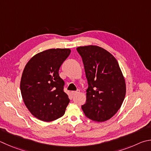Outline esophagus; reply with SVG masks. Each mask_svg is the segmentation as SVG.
Listing matches in <instances>:
<instances>
[{"label": "esophagus", "mask_w": 151, "mask_h": 151, "mask_svg": "<svg viewBox=\"0 0 151 151\" xmlns=\"http://www.w3.org/2000/svg\"><path fill=\"white\" fill-rule=\"evenodd\" d=\"M79 92H80V90H76V91H72V92H71V94H72L73 96H75L76 94H78V93H79Z\"/></svg>", "instance_id": "1"}]
</instances>
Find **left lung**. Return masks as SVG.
<instances>
[{
    "mask_svg": "<svg viewBox=\"0 0 151 151\" xmlns=\"http://www.w3.org/2000/svg\"><path fill=\"white\" fill-rule=\"evenodd\" d=\"M76 50L83 59L88 84L82 109L92 120L105 122L116 114L125 98V79L118 63L98 46L78 47Z\"/></svg>",
    "mask_w": 151,
    "mask_h": 151,
    "instance_id": "1",
    "label": "left lung"
}]
</instances>
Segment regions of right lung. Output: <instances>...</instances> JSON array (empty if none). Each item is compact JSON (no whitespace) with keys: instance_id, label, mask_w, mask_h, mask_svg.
I'll list each match as a JSON object with an SVG mask.
<instances>
[{"instance_id":"obj_1","label":"right lung","mask_w":151,"mask_h":151,"mask_svg":"<svg viewBox=\"0 0 151 151\" xmlns=\"http://www.w3.org/2000/svg\"><path fill=\"white\" fill-rule=\"evenodd\" d=\"M70 53L69 49H51L29 60L20 83L22 96L36 118L51 122L63 116L70 102L59 70Z\"/></svg>"}]
</instances>
